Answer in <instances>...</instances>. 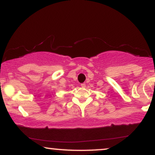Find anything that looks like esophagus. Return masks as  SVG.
Returning <instances> with one entry per match:
<instances>
[{"label": "esophagus", "mask_w": 155, "mask_h": 155, "mask_svg": "<svg viewBox=\"0 0 155 155\" xmlns=\"http://www.w3.org/2000/svg\"><path fill=\"white\" fill-rule=\"evenodd\" d=\"M80 85H81L82 87H86V84H85V83H82L81 84H80Z\"/></svg>", "instance_id": "1"}]
</instances>
